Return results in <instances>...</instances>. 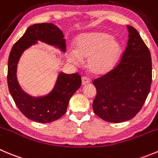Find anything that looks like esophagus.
Here are the masks:
<instances>
[{"label": "esophagus", "instance_id": "esophagus-1", "mask_svg": "<svg viewBox=\"0 0 158 158\" xmlns=\"http://www.w3.org/2000/svg\"><path fill=\"white\" fill-rule=\"evenodd\" d=\"M89 82H90V80H89L88 78H86V77L82 78V84L83 85V86H85V85H87V84H89Z\"/></svg>", "mask_w": 158, "mask_h": 158}]
</instances>
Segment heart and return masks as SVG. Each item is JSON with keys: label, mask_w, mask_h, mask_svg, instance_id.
I'll list each match as a JSON object with an SVG mask.
<instances>
[{"label": "heart", "mask_w": 158, "mask_h": 158, "mask_svg": "<svg viewBox=\"0 0 158 158\" xmlns=\"http://www.w3.org/2000/svg\"><path fill=\"white\" fill-rule=\"evenodd\" d=\"M122 54V47L117 39L107 33L95 32L82 35L76 41V51L68 50V61L80 65L82 59L87 60V68L94 75L102 76L112 70Z\"/></svg>", "instance_id": "b5f03b06"}]
</instances>
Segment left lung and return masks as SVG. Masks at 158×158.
<instances>
[{"mask_svg": "<svg viewBox=\"0 0 158 158\" xmlns=\"http://www.w3.org/2000/svg\"><path fill=\"white\" fill-rule=\"evenodd\" d=\"M129 40L117 67L94 80L97 96L93 109L109 122L130 120L142 108L152 82V61L148 48L136 29L127 26Z\"/></svg>", "mask_w": 158, "mask_h": 158, "instance_id": "8db88e82", "label": "left lung"}]
</instances>
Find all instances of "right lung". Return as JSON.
Instances as JSON below:
<instances>
[{"label": "right lung", "instance_id": "1", "mask_svg": "<svg viewBox=\"0 0 158 158\" xmlns=\"http://www.w3.org/2000/svg\"><path fill=\"white\" fill-rule=\"evenodd\" d=\"M45 43L65 52V40L62 31L53 23L30 26L11 48L8 63L9 92L18 108L27 118L39 123H49L65 114L70 98L80 88L81 77L77 73L68 75L59 72L52 90L40 97L25 92L17 79L19 59L26 50L37 44Z\"/></svg>", "mask_w": 158, "mask_h": 158}]
</instances>
